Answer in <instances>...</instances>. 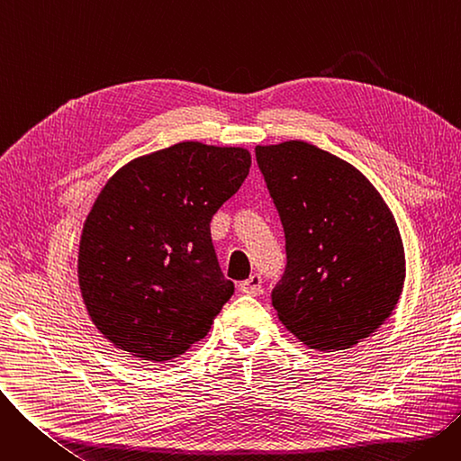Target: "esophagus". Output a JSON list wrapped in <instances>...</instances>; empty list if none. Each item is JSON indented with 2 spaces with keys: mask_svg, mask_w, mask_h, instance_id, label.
<instances>
[{
  "mask_svg": "<svg viewBox=\"0 0 461 461\" xmlns=\"http://www.w3.org/2000/svg\"><path fill=\"white\" fill-rule=\"evenodd\" d=\"M261 276L259 275H252L250 278H247L245 282L239 284V289L247 295H259L261 294Z\"/></svg>",
  "mask_w": 461,
  "mask_h": 461,
  "instance_id": "34e87169",
  "label": "esophagus"
}]
</instances>
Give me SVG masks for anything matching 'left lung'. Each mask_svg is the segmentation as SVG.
Instances as JSON below:
<instances>
[{"label": "left lung", "instance_id": "1", "mask_svg": "<svg viewBox=\"0 0 461 461\" xmlns=\"http://www.w3.org/2000/svg\"><path fill=\"white\" fill-rule=\"evenodd\" d=\"M256 158L285 235L287 265L271 295L278 320L310 349L357 346L402 295L394 214L355 166L316 145H256Z\"/></svg>", "mask_w": 461, "mask_h": 461}]
</instances>
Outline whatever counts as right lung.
Instances as JSON below:
<instances>
[{"mask_svg": "<svg viewBox=\"0 0 461 461\" xmlns=\"http://www.w3.org/2000/svg\"><path fill=\"white\" fill-rule=\"evenodd\" d=\"M243 148L179 141L119 167L80 237L78 284L95 327L140 360L181 357L233 295L211 218L250 172Z\"/></svg>", "mask_w": 461, "mask_h": 461, "instance_id": "obj_1", "label": "right lung"}]
</instances>
